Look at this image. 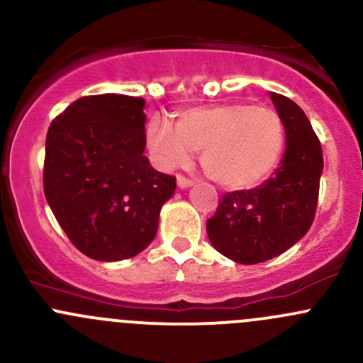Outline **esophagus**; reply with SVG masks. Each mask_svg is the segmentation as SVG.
Listing matches in <instances>:
<instances>
[{
	"mask_svg": "<svg viewBox=\"0 0 363 363\" xmlns=\"http://www.w3.org/2000/svg\"><path fill=\"white\" fill-rule=\"evenodd\" d=\"M177 186L179 189H186L189 188V186H193V181L191 179H186L184 175H177Z\"/></svg>",
	"mask_w": 363,
	"mask_h": 363,
	"instance_id": "34e87169",
	"label": "esophagus"
}]
</instances>
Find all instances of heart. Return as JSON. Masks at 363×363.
Wrapping results in <instances>:
<instances>
[{"mask_svg":"<svg viewBox=\"0 0 363 363\" xmlns=\"http://www.w3.org/2000/svg\"><path fill=\"white\" fill-rule=\"evenodd\" d=\"M147 147L161 168L181 167L200 151L205 174L228 189H246L276 168L284 147L279 113L247 104H225L179 112L174 126L151 121Z\"/></svg>","mask_w":363,"mask_h":363,"instance_id":"b5f03b06","label":"heart"}]
</instances>
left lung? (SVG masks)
I'll list each match as a JSON object with an SVG mask.
<instances>
[{"label":"left lung","mask_w":363,"mask_h":363,"mask_svg":"<svg viewBox=\"0 0 363 363\" xmlns=\"http://www.w3.org/2000/svg\"><path fill=\"white\" fill-rule=\"evenodd\" d=\"M286 133V149L272 177L252 189L223 195L207 221V235L223 256L242 265L267 262L295 246L316 214L323 152L302 108L270 93Z\"/></svg>","instance_id":"1"}]
</instances>
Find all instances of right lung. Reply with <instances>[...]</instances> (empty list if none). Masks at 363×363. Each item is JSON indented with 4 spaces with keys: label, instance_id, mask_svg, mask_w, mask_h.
Segmentation results:
<instances>
[{
    "label": "right lung",
    "instance_id": "1",
    "mask_svg": "<svg viewBox=\"0 0 363 363\" xmlns=\"http://www.w3.org/2000/svg\"><path fill=\"white\" fill-rule=\"evenodd\" d=\"M145 100L73 101L47 131L43 191L73 246L98 262L133 258L155 240L175 177L144 156Z\"/></svg>",
    "mask_w": 363,
    "mask_h": 363
}]
</instances>
